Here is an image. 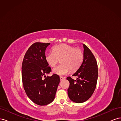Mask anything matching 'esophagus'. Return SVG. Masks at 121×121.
<instances>
[{"label":"esophagus","mask_w":121,"mask_h":121,"mask_svg":"<svg viewBox=\"0 0 121 121\" xmlns=\"http://www.w3.org/2000/svg\"><path fill=\"white\" fill-rule=\"evenodd\" d=\"M64 79H65V78L63 77H60V81H61V80H64Z\"/></svg>","instance_id":"obj_1"}]
</instances>
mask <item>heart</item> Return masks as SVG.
<instances>
[{
	"mask_svg": "<svg viewBox=\"0 0 121 121\" xmlns=\"http://www.w3.org/2000/svg\"><path fill=\"white\" fill-rule=\"evenodd\" d=\"M45 60L50 67H54L60 60V64L52 69L54 74L58 75H66L71 70L78 69L83 60L82 51L78 48L65 44L54 46L52 52L45 54Z\"/></svg>",
	"mask_w": 121,
	"mask_h": 121,
	"instance_id": "1",
	"label": "heart"
}]
</instances>
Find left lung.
Wrapping results in <instances>:
<instances>
[{
	"mask_svg": "<svg viewBox=\"0 0 121 121\" xmlns=\"http://www.w3.org/2000/svg\"><path fill=\"white\" fill-rule=\"evenodd\" d=\"M83 60L80 68L72 76L76 80L68 77L69 82L68 94L70 99L76 103H82L91 96L95 89L98 78L97 64L94 55L83 44Z\"/></svg>",
	"mask_w": 121,
	"mask_h": 121,
	"instance_id": "obj_1",
	"label": "left lung"
}]
</instances>
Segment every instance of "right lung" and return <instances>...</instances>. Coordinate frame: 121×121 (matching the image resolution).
<instances>
[{"instance_id":"add662e5","label":"right lung","mask_w":121,"mask_h":121,"mask_svg":"<svg viewBox=\"0 0 121 121\" xmlns=\"http://www.w3.org/2000/svg\"><path fill=\"white\" fill-rule=\"evenodd\" d=\"M50 44H33L25 55L22 67L25 92L33 102L39 105H46L53 101L60 82L56 74L46 76L52 71L45 60V50Z\"/></svg>"}]
</instances>
